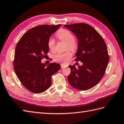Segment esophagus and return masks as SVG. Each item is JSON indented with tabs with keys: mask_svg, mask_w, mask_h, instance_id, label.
I'll return each instance as SVG.
<instances>
[{
	"mask_svg": "<svg viewBox=\"0 0 124 124\" xmlns=\"http://www.w3.org/2000/svg\"><path fill=\"white\" fill-rule=\"evenodd\" d=\"M61 68H66V67H68V66H67V65H63V64H61Z\"/></svg>",
	"mask_w": 124,
	"mask_h": 124,
	"instance_id": "obj_1",
	"label": "esophagus"
}]
</instances>
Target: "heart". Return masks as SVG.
I'll return each instance as SVG.
<instances>
[{"mask_svg": "<svg viewBox=\"0 0 124 124\" xmlns=\"http://www.w3.org/2000/svg\"><path fill=\"white\" fill-rule=\"evenodd\" d=\"M56 36L57 38L66 43V48L72 51H75L77 49L78 43L77 41L74 38V36L69 31L66 29H60L56 32ZM55 40L53 38H50L47 41V46L49 50L53 51L55 49ZM72 55L71 51H68L65 53H58L56 54L55 57V61L63 63H66Z\"/></svg>", "mask_w": 124, "mask_h": 124, "instance_id": "obj_1", "label": "heart"}]
</instances>
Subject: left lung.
Wrapping results in <instances>:
<instances>
[{"instance_id":"8db88e82","label":"left lung","mask_w":124,"mask_h":124,"mask_svg":"<svg viewBox=\"0 0 124 124\" xmlns=\"http://www.w3.org/2000/svg\"><path fill=\"white\" fill-rule=\"evenodd\" d=\"M77 37L78 48L75 61L82 66H69V84L80 91H86L96 86L102 79L108 66L109 57L102 37L92 26L85 23L65 25Z\"/></svg>"}]
</instances>
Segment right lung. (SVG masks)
I'll use <instances>...</instances> for the list:
<instances>
[{
  "mask_svg": "<svg viewBox=\"0 0 124 124\" xmlns=\"http://www.w3.org/2000/svg\"><path fill=\"white\" fill-rule=\"evenodd\" d=\"M62 25H43L31 28L22 37L15 50L14 69L21 83L28 91L43 93L50 87L51 77L61 69L57 63L46 65L41 60L47 54V41Z\"/></svg>",
  "mask_w": 124,
  "mask_h": 124,
  "instance_id": "1",
  "label": "right lung"
}]
</instances>
